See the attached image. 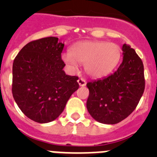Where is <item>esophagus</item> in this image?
<instances>
[{
	"label": "esophagus",
	"instance_id": "obj_1",
	"mask_svg": "<svg viewBox=\"0 0 157 157\" xmlns=\"http://www.w3.org/2000/svg\"><path fill=\"white\" fill-rule=\"evenodd\" d=\"M78 85L80 86H85L86 85V80L84 79V78H78Z\"/></svg>",
	"mask_w": 157,
	"mask_h": 157
}]
</instances>
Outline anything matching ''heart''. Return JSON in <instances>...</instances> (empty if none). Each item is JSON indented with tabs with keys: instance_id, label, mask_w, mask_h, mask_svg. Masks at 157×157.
I'll return each mask as SVG.
<instances>
[{
	"instance_id": "heart-1",
	"label": "heart",
	"mask_w": 157,
	"mask_h": 157,
	"mask_svg": "<svg viewBox=\"0 0 157 157\" xmlns=\"http://www.w3.org/2000/svg\"><path fill=\"white\" fill-rule=\"evenodd\" d=\"M121 49L114 43L86 41L71 48L70 52L62 55V59L72 70L78 68V63L84 64L85 71L94 78L109 75L119 64Z\"/></svg>"
}]
</instances>
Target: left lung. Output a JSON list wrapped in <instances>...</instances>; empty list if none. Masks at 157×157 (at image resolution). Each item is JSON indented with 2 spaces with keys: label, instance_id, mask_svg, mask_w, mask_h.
Instances as JSON below:
<instances>
[{
  "label": "left lung",
  "instance_id": "8db88e82",
  "mask_svg": "<svg viewBox=\"0 0 157 157\" xmlns=\"http://www.w3.org/2000/svg\"><path fill=\"white\" fill-rule=\"evenodd\" d=\"M123 62L102 79L89 82L86 108L98 122L116 124L132 113L145 90L143 63L130 45L123 44Z\"/></svg>",
  "mask_w": 157,
  "mask_h": 157
}]
</instances>
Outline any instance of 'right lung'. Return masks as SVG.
<instances>
[{"instance_id": "obj_1", "label": "right lung", "mask_w": 157, "mask_h": 157, "mask_svg": "<svg viewBox=\"0 0 157 157\" xmlns=\"http://www.w3.org/2000/svg\"><path fill=\"white\" fill-rule=\"evenodd\" d=\"M63 46L58 37H44L27 44L14 59V100L25 116L37 123H49L59 117L79 87L78 78L63 70Z\"/></svg>"}]
</instances>
